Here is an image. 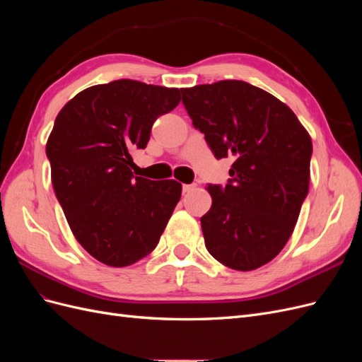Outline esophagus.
<instances>
[{
	"label": "esophagus",
	"instance_id": "34e87169",
	"mask_svg": "<svg viewBox=\"0 0 362 362\" xmlns=\"http://www.w3.org/2000/svg\"><path fill=\"white\" fill-rule=\"evenodd\" d=\"M194 187H196V184H184V185H182V192H184V193H189V192H192Z\"/></svg>",
	"mask_w": 362,
	"mask_h": 362
}]
</instances>
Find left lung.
<instances>
[{
    "mask_svg": "<svg viewBox=\"0 0 362 362\" xmlns=\"http://www.w3.org/2000/svg\"><path fill=\"white\" fill-rule=\"evenodd\" d=\"M194 128L216 158L233 157L231 180L208 185L201 217L208 252L240 272L267 264L286 246L310 187L308 131L278 98L246 81L181 89Z\"/></svg>",
    "mask_w": 362,
    "mask_h": 362,
    "instance_id": "8db88e82",
    "label": "left lung"
}]
</instances>
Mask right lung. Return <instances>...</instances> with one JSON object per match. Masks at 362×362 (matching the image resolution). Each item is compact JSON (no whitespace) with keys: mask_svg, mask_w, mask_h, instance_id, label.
I'll return each instance as SVG.
<instances>
[{"mask_svg":"<svg viewBox=\"0 0 362 362\" xmlns=\"http://www.w3.org/2000/svg\"><path fill=\"white\" fill-rule=\"evenodd\" d=\"M180 92L116 80L76 93L56 117L47 141L52 187L76 242L103 264L127 267L151 254L181 198L175 180L134 177L129 156L146 148Z\"/></svg>","mask_w":362,"mask_h":362,"instance_id":"obj_1","label":"right lung"}]
</instances>
